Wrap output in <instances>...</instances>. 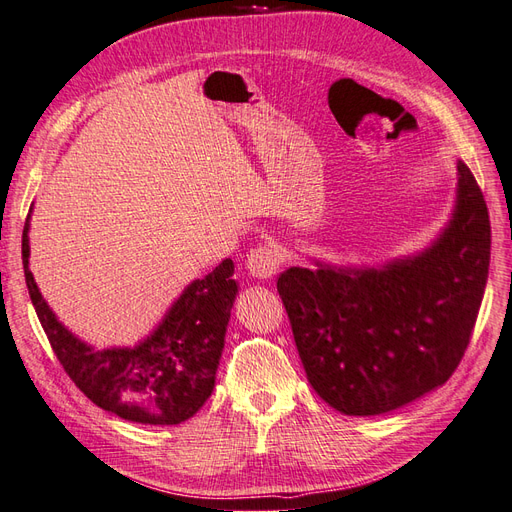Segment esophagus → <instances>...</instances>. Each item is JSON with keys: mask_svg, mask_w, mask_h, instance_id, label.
Returning <instances> with one entry per match:
<instances>
[{"mask_svg": "<svg viewBox=\"0 0 512 512\" xmlns=\"http://www.w3.org/2000/svg\"><path fill=\"white\" fill-rule=\"evenodd\" d=\"M282 265V252L275 245H256L254 250L247 254V273L256 280H271V277L280 271Z\"/></svg>", "mask_w": 512, "mask_h": 512, "instance_id": "34e87169", "label": "esophagus"}]
</instances>
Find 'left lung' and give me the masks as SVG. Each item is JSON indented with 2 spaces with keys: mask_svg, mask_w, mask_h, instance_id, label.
I'll use <instances>...</instances> for the list:
<instances>
[{
  "mask_svg": "<svg viewBox=\"0 0 512 512\" xmlns=\"http://www.w3.org/2000/svg\"><path fill=\"white\" fill-rule=\"evenodd\" d=\"M453 220L425 252L378 269L290 267L277 277L301 363L339 412L374 416L438 389L466 352L487 284L491 226L457 162Z\"/></svg>",
  "mask_w": 512,
  "mask_h": 512,
  "instance_id": "obj_1",
  "label": "left lung"
}]
</instances>
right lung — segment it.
<instances>
[{"mask_svg": "<svg viewBox=\"0 0 512 512\" xmlns=\"http://www.w3.org/2000/svg\"><path fill=\"white\" fill-rule=\"evenodd\" d=\"M29 215L23 228V269L29 297L51 348L70 380L106 412L141 425H179L203 408L215 386L230 309L237 297L235 265L222 260L192 282L145 342L98 350L61 324L29 271Z\"/></svg>", "mask_w": 512, "mask_h": 512, "instance_id": "right-lung-1", "label": "right lung"}]
</instances>
